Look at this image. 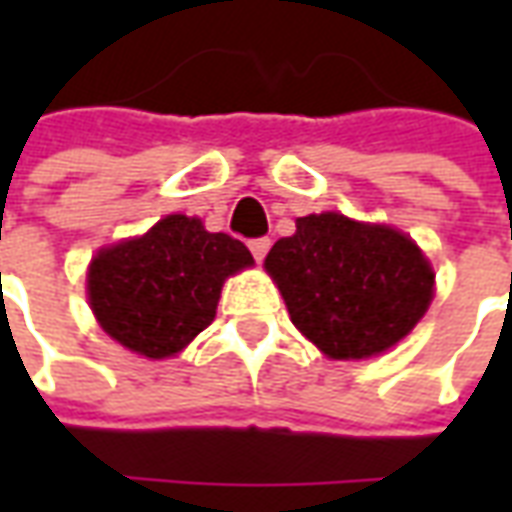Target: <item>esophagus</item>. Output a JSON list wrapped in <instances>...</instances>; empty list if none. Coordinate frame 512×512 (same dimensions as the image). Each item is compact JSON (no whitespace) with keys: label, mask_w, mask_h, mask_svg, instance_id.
Instances as JSON below:
<instances>
[{"label":"esophagus","mask_w":512,"mask_h":512,"mask_svg":"<svg viewBox=\"0 0 512 512\" xmlns=\"http://www.w3.org/2000/svg\"><path fill=\"white\" fill-rule=\"evenodd\" d=\"M249 249H252V255H255L257 263H263V257H266L268 249H271V241H268V238H255V241H249Z\"/></svg>","instance_id":"1"}]
</instances>
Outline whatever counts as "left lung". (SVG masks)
<instances>
[{"label": "left lung", "mask_w": 512, "mask_h": 512, "mask_svg": "<svg viewBox=\"0 0 512 512\" xmlns=\"http://www.w3.org/2000/svg\"><path fill=\"white\" fill-rule=\"evenodd\" d=\"M266 271L288 304L290 321L332 359L384 354L428 312L436 274L406 233L310 213L279 238Z\"/></svg>", "instance_id": "obj_1"}]
</instances>
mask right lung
<instances>
[{
	"instance_id": "right-lung-1",
	"label": "right lung",
	"mask_w": 512,
	"mask_h": 512,
	"mask_svg": "<svg viewBox=\"0 0 512 512\" xmlns=\"http://www.w3.org/2000/svg\"><path fill=\"white\" fill-rule=\"evenodd\" d=\"M255 263L227 233L197 216L169 213L145 235L106 246L87 271V299L112 340L147 359H167L216 318L224 279Z\"/></svg>"
}]
</instances>
